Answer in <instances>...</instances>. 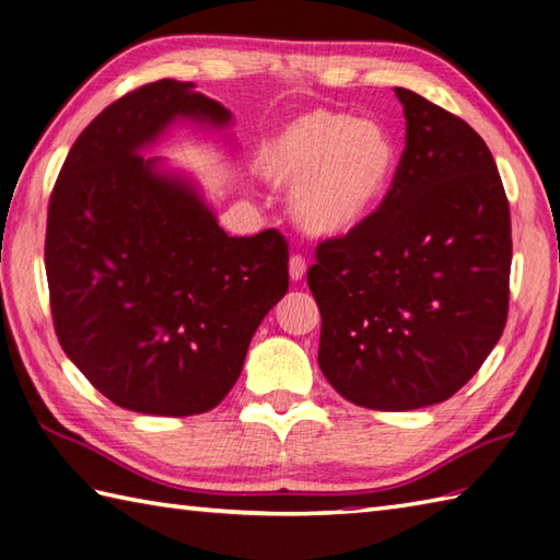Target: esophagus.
Instances as JSON below:
<instances>
[{"mask_svg":"<svg viewBox=\"0 0 560 560\" xmlns=\"http://www.w3.org/2000/svg\"><path fill=\"white\" fill-rule=\"evenodd\" d=\"M305 269H307V265H305V259H303L301 255H293V257L289 259L291 281H301V279L305 277Z\"/></svg>","mask_w":560,"mask_h":560,"instance_id":"esophagus-1","label":"esophagus"}]
</instances>
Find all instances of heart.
Segmentation results:
<instances>
[{"mask_svg": "<svg viewBox=\"0 0 560 560\" xmlns=\"http://www.w3.org/2000/svg\"><path fill=\"white\" fill-rule=\"evenodd\" d=\"M397 161V141L385 125L317 108L267 141L259 173L273 187L293 189V221L307 235L341 237L383 205Z\"/></svg>", "mask_w": 560, "mask_h": 560, "instance_id": "obj_1", "label": "heart"}]
</instances>
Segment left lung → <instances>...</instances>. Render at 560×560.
<instances>
[{"label": "left lung", "instance_id": "1", "mask_svg": "<svg viewBox=\"0 0 560 560\" xmlns=\"http://www.w3.org/2000/svg\"><path fill=\"white\" fill-rule=\"evenodd\" d=\"M407 149L383 205L317 245L307 269L323 331L317 363L343 399L411 411L450 399L503 335L510 207L486 141L395 89Z\"/></svg>", "mask_w": 560, "mask_h": 560}]
</instances>
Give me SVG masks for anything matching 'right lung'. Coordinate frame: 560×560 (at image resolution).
<instances>
[{"mask_svg":"<svg viewBox=\"0 0 560 560\" xmlns=\"http://www.w3.org/2000/svg\"><path fill=\"white\" fill-rule=\"evenodd\" d=\"M180 120L225 129L233 115L192 81L127 93L79 135L47 209L45 271L67 359L117 407L153 416L217 407L289 291L279 231L229 235L192 177L144 156Z\"/></svg>","mask_w":560,"mask_h":560,"instance_id":"1","label":"right lung"}]
</instances>
